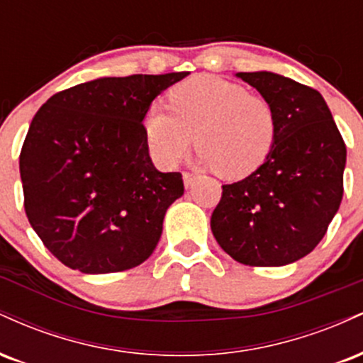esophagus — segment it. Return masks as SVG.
<instances>
[{"instance_id":"34e87169","label":"esophagus","mask_w":363,"mask_h":363,"mask_svg":"<svg viewBox=\"0 0 363 363\" xmlns=\"http://www.w3.org/2000/svg\"><path fill=\"white\" fill-rule=\"evenodd\" d=\"M196 174H193V172H184L182 174V179H184V186L186 187H191L194 184V181H196Z\"/></svg>"}]
</instances>
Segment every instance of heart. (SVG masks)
Masks as SVG:
<instances>
[{
  "mask_svg": "<svg viewBox=\"0 0 363 363\" xmlns=\"http://www.w3.org/2000/svg\"><path fill=\"white\" fill-rule=\"evenodd\" d=\"M167 107L145 112L143 133L153 160L177 165L191 145L201 160L227 179H242L259 169L277 140L272 102L244 85L216 77H194L174 86Z\"/></svg>",
  "mask_w": 363,
  "mask_h": 363,
  "instance_id": "1",
  "label": "heart"
}]
</instances>
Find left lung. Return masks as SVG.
<instances>
[{"label": "left lung", "mask_w": 363, "mask_h": 363, "mask_svg": "<svg viewBox=\"0 0 363 363\" xmlns=\"http://www.w3.org/2000/svg\"><path fill=\"white\" fill-rule=\"evenodd\" d=\"M277 112V140L264 164L223 184L211 232L249 266H283L320 242L343 198L347 147L323 95L272 72L237 73Z\"/></svg>", "instance_id": "1"}]
</instances>
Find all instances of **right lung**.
<instances>
[{
  "label": "right lung",
  "instance_id": "1",
  "mask_svg": "<svg viewBox=\"0 0 363 363\" xmlns=\"http://www.w3.org/2000/svg\"><path fill=\"white\" fill-rule=\"evenodd\" d=\"M187 72L99 78L54 94L20 152L28 222L62 264L86 274L147 261L181 172H158L143 133L157 95Z\"/></svg>",
  "mask_w": 363,
  "mask_h": 363
}]
</instances>
